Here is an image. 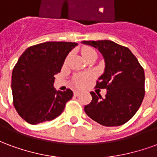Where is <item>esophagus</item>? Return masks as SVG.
<instances>
[{"label": "esophagus", "instance_id": "34e87169", "mask_svg": "<svg viewBox=\"0 0 157 157\" xmlns=\"http://www.w3.org/2000/svg\"><path fill=\"white\" fill-rule=\"evenodd\" d=\"M80 93H81V92H79V91H75V92H74V95H75V97H78V96L80 95Z\"/></svg>", "mask_w": 157, "mask_h": 157}]
</instances>
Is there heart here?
<instances>
[{"mask_svg":"<svg viewBox=\"0 0 157 157\" xmlns=\"http://www.w3.org/2000/svg\"><path fill=\"white\" fill-rule=\"evenodd\" d=\"M92 53H96L94 49H92L91 48H86L85 49H83L82 55H83V57H86V56H87V55H90V54H92ZM91 80H92V75H87V74H82V75H77L74 79V84L77 87L82 88V87H84V86L87 85Z\"/></svg>","mask_w":157,"mask_h":157,"instance_id":"obj_1","label":"heart"}]
</instances>
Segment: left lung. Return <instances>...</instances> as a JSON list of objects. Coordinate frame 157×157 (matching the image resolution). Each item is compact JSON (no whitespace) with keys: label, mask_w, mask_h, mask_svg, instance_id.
Listing matches in <instances>:
<instances>
[{"label":"left lung","mask_w":157,"mask_h":157,"mask_svg":"<svg viewBox=\"0 0 157 157\" xmlns=\"http://www.w3.org/2000/svg\"><path fill=\"white\" fill-rule=\"evenodd\" d=\"M82 43L98 48L105 60V71L95 87L107 89V94L102 98L91 92L86 113L103 126L124 124L138 111L145 97L144 69L127 47L110 40Z\"/></svg>","instance_id":"obj_1"}]
</instances>
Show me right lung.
<instances>
[{
    "instance_id": "obj_1",
    "label": "right lung",
    "mask_w": 157,
    "mask_h": 157,
    "mask_svg": "<svg viewBox=\"0 0 157 157\" xmlns=\"http://www.w3.org/2000/svg\"><path fill=\"white\" fill-rule=\"evenodd\" d=\"M77 45L71 42H45L23 52L13 68L12 92L17 112L31 124L51 121L62 113L73 92L54 88L55 75Z\"/></svg>"
}]
</instances>
